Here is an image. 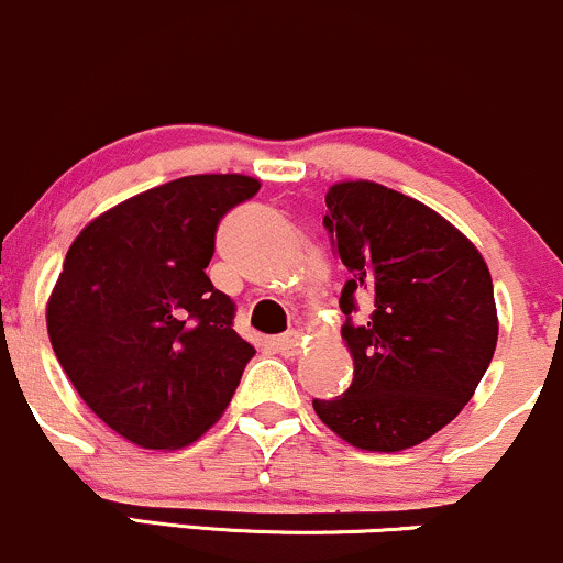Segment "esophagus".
<instances>
[{
    "label": "esophagus",
    "mask_w": 563,
    "mask_h": 563,
    "mask_svg": "<svg viewBox=\"0 0 563 563\" xmlns=\"http://www.w3.org/2000/svg\"><path fill=\"white\" fill-rule=\"evenodd\" d=\"M274 349L282 353V356H298L300 353V332H287L282 338L274 340Z\"/></svg>",
    "instance_id": "34e87169"
}]
</instances>
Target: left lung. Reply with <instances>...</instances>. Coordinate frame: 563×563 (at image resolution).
<instances>
[{"mask_svg":"<svg viewBox=\"0 0 563 563\" xmlns=\"http://www.w3.org/2000/svg\"><path fill=\"white\" fill-rule=\"evenodd\" d=\"M324 201L351 276L340 311L353 383L313 409L358 450H409L463 412L495 356L489 268L450 220L380 183H334ZM356 301L373 308L364 325L350 321Z\"/></svg>","mask_w":563,"mask_h":563,"instance_id":"8db88e82","label":"left lung"}]
</instances>
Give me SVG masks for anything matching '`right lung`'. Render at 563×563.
Listing matches in <instances>:
<instances>
[{"mask_svg": "<svg viewBox=\"0 0 563 563\" xmlns=\"http://www.w3.org/2000/svg\"><path fill=\"white\" fill-rule=\"evenodd\" d=\"M257 188L247 175L169 180L98 214L66 252L49 343L81 401L143 450L197 441L255 356L205 268L220 218Z\"/></svg>", "mask_w": 563, "mask_h": 563, "instance_id": "obj_1", "label": "right lung"}]
</instances>
